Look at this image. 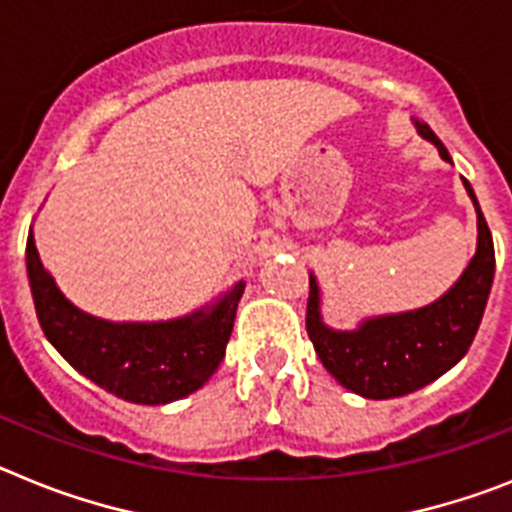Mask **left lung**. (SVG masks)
<instances>
[{
	"label": "left lung",
	"mask_w": 512,
	"mask_h": 512,
	"mask_svg": "<svg viewBox=\"0 0 512 512\" xmlns=\"http://www.w3.org/2000/svg\"><path fill=\"white\" fill-rule=\"evenodd\" d=\"M417 133L438 149L441 159L451 154L428 123L417 121ZM477 208V252L461 278L433 304L399 314L363 319L355 330H332L322 319V291L317 275L309 273L306 332L319 361L353 394L366 399H394L428 386L453 368L469 350L482 322L495 278V247L477 195L464 180Z\"/></svg>",
	"instance_id": "left-lung-1"
}]
</instances>
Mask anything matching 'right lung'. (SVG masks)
Masks as SVG:
<instances>
[{"mask_svg":"<svg viewBox=\"0 0 512 512\" xmlns=\"http://www.w3.org/2000/svg\"><path fill=\"white\" fill-rule=\"evenodd\" d=\"M28 281L35 314L53 348L100 389L133 404H170L201 389L221 366L244 281L167 322H108L77 309L43 268L30 229Z\"/></svg>","mask_w":512,"mask_h":512,"instance_id":"obj_1","label":"right lung"}]
</instances>
